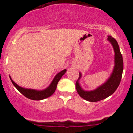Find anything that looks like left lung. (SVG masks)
Returning a JSON list of instances; mask_svg holds the SVG:
<instances>
[{"instance_id":"left-lung-1","label":"left lung","mask_w":133,"mask_h":133,"mask_svg":"<svg viewBox=\"0 0 133 133\" xmlns=\"http://www.w3.org/2000/svg\"><path fill=\"white\" fill-rule=\"evenodd\" d=\"M108 41L112 45L115 51V66L109 78L96 89L85 91L82 88L79 80L82 78V73H79V78L76 82V89L78 95L84 100L92 102L104 100L115 92L119 86L122 76L124 63L118 42L111 36H108Z\"/></svg>"}]
</instances>
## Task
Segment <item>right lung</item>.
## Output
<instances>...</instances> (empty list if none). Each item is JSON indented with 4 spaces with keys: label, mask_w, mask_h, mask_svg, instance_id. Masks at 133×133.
Wrapping results in <instances>:
<instances>
[{
    "label": "right lung",
    "mask_w": 133,
    "mask_h": 133,
    "mask_svg": "<svg viewBox=\"0 0 133 133\" xmlns=\"http://www.w3.org/2000/svg\"><path fill=\"white\" fill-rule=\"evenodd\" d=\"M66 71V69H65L64 70L61 71L60 72H59L58 73H57L56 76H55L54 78H53V80H52L51 84H49V86L47 88H45V89H42V90H37V89L24 88L22 87H21L18 85H17L12 80L10 76H9V78H10V80L11 81L12 84H13V85L17 88V89L18 91L21 92V93H22L25 97L29 99H31V100H43V99L49 97V96H51L54 93L56 90V88H57V84H58L59 80H60L62 76L65 74Z\"/></svg>",
    "instance_id": "1"
}]
</instances>
